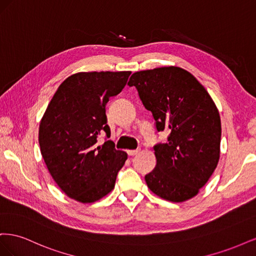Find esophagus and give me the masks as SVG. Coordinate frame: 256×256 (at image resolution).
I'll list each match as a JSON object with an SVG mask.
<instances>
[{
    "label": "esophagus",
    "mask_w": 256,
    "mask_h": 256,
    "mask_svg": "<svg viewBox=\"0 0 256 256\" xmlns=\"http://www.w3.org/2000/svg\"><path fill=\"white\" fill-rule=\"evenodd\" d=\"M138 152H140V150H127V154H129V156H136V154H138Z\"/></svg>",
    "instance_id": "1"
}]
</instances>
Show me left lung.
<instances>
[{
	"label": "left lung",
	"instance_id": "left-lung-1",
	"mask_svg": "<svg viewBox=\"0 0 256 256\" xmlns=\"http://www.w3.org/2000/svg\"><path fill=\"white\" fill-rule=\"evenodd\" d=\"M136 86L158 131L170 132L168 142L154 147L156 168L145 176L147 187L170 202L196 196L218 166L221 120L206 88L189 72L176 66L136 72Z\"/></svg>",
	"mask_w": 256,
	"mask_h": 256
}]
</instances>
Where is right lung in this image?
Returning a JSON list of instances; mask_svg holds the SVG:
<instances>
[{
    "mask_svg": "<svg viewBox=\"0 0 256 256\" xmlns=\"http://www.w3.org/2000/svg\"><path fill=\"white\" fill-rule=\"evenodd\" d=\"M131 72H78L62 82L40 124V152L54 182L65 194L80 203H94L114 189L127 154L106 132V104L125 88Z\"/></svg>",
    "mask_w": 256,
    "mask_h": 256,
    "instance_id": "right-lung-1",
    "label": "right lung"
}]
</instances>
